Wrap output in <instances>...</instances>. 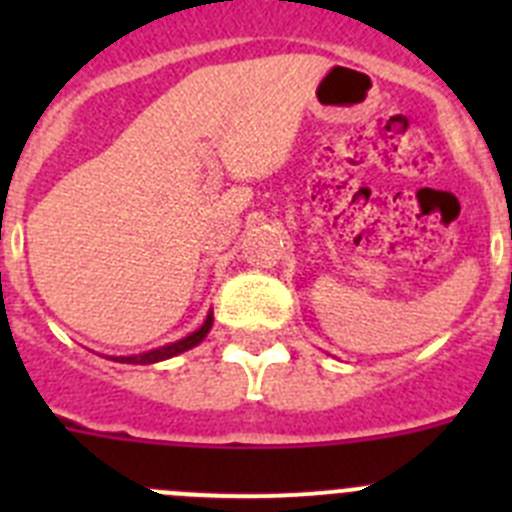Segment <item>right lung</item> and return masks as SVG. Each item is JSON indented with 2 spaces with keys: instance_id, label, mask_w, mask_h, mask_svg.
I'll list each match as a JSON object with an SVG mask.
<instances>
[{
  "instance_id": "1",
  "label": "right lung",
  "mask_w": 512,
  "mask_h": 512,
  "mask_svg": "<svg viewBox=\"0 0 512 512\" xmlns=\"http://www.w3.org/2000/svg\"><path fill=\"white\" fill-rule=\"evenodd\" d=\"M210 328H212V315H207L205 325H202L200 330H194L192 336L182 338V341H176V343H169V346H164V348H156V351H148V354L120 356V359H115V361H122V364H156V361L171 359V356L182 354V351H187V348L197 346V343H200L202 338L210 333Z\"/></svg>"
}]
</instances>
